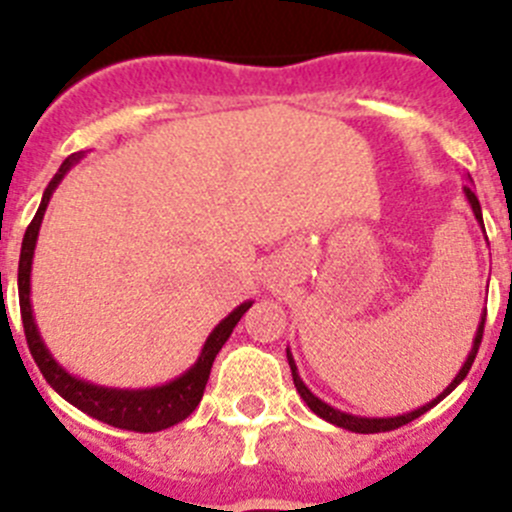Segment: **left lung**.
<instances>
[{"label":"left lung","mask_w":512,"mask_h":512,"mask_svg":"<svg viewBox=\"0 0 512 512\" xmlns=\"http://www.w3.org/2000/svg\"><path fill=\"white\" fill-rule=\"evenodd\" d=\"M465 194H467V199H470V207H472V212H475L477 222H482V209H480V202H477V197H475V191H472V186H465ZM482 229H485V227H482ZM485 318H487V313H482L480 328H477V336H475V346H472L470 356H467L465 366H462V369H460V374L455 376V381H452V384L447 386V389H444L442 394L437 396V399H434V401H429L427 407H422V409H414V412H409V414H401V417H389V419H366V417H353V414H343V412H338V409L328 407L326 401H321V399H318V396H315V394H310V389H308V386H305L303 381H300V376H298V369H295V361H293V356H290V351H288V361H290V371H293L295 389H298V394L303 396V401H305V404H308V407L313 409V412L318 414V417H323V419H326V422L336 424V427L351 429V432H358V434L391 432V429H399V427H404V424L414 422V419H417V417H422L424 412H429V409H432L434 404H439V401H442L444 396L450 394V391L455 389V386L460 384V381L465 379L467 374H470V369H472V361H475V356H477V348H480V343H482V331H485Z\"/></svg>","instance_id":"obj_1"}]
</instances>
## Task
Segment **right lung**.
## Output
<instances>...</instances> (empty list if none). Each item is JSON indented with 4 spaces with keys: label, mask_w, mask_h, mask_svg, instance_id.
<instances>
[{
    "label": "right lung",
    "mask_w": 512,
    "mask_h": 512,
    "mask_svg": "<svg viewBox=\"0 0 512 512\" xmlns=\"http://www.w3.org/2000/svg\"><path fill=\"white\" fill-rule=\"evenodd\" d=\"M80 156L73 154L62 161L60 171L55 179L47 184L45 194H42V204L37 209L35 219L30 222L22 240V252H19V272H17V288H19V310H22V326H25L27 346H30L32 358H35L37 369L42 371L47 384L57 391L65 401H70L73 407L85 412L88 417L98 419L111 427L128 429V432H159V429L174 427L181 419L189 417L197 404L202 401L204 389H207L209 371H212L214 358L222 351L227 338L232 336V328L240 323L242 315L250 310L252 303H242L240 308H234L232 313L219 323L207 338L202 348V356L184 376H179L171 384L159 386V389H143V391H118V389H103V386H93L88 381H80L70 376L62 366L55 364V358L47 353L45 343H42L40 333H37L35 318H32V305H30V270H32V255H35V242L37 232H40L42 217H45L47 202L55 186L65 176V171L78 161Z\"/></svg>",
    "instance_id": "right-lung-1"
}]
</instances>
